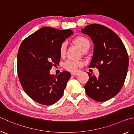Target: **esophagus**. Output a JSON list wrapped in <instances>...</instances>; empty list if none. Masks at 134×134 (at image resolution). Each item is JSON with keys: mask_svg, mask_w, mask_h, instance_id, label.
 <instances>
[{"mask_svg": "<svg viewBox=\"0 0 134 134\" xmlns=\"http://www.w3.org/2000/svg\"><path fill=\"white\" fill-rule=\"evenodd\" d=\"M71 74L72 75H77L79 74V73H78V72H71Z\"/></svg>", "mask_w": 134, "mask_h": 134, "instance_id": "esophagus-1", "label": "esophagus"}]
</instances>
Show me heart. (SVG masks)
I'll return each instance as SVG.
<instances>
[{
	"label": "heart",
	"mask_w": 134,
	"mask_h": 134,
	"mask_svg": "<svg viewBox=\"0 0 134 134\" xmlns=\"http://www.w3.org/2000/svg\"><path fill=\"white\" fill-rule=\"evenodd\" d=\"M74 42L79 46L82 52H84L86 50H88L90 46L89 40L86 37L83 36H79L75 38ZM67 48V43L63 42L61 44L59 53L61 56H64L66 52ZM81 64V63L77 61L68 60L64 63V67L66 70L69 71H74L77 69V68Z\"/></svg>",
	"instance_id": "1"
}]
</instances>
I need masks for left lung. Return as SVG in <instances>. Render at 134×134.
I'll return each mask as SVG.
<instances>
[{
  "label": "left lung",
  "mask_w": 134,
  "mask_h": 134,
  "mask_svg": "<svg viewBox=\"0 0 134 134\" xmlns=\"http://www.w3.org/2000/svg\"><path fill=\"white\" fill-rule=\"evenodd\" d=\"M94 43V53L89 67L98 69L99 76L87 72L89 80L84 88L87 96L98 102H104L117 94L124 84L129 58L122 40L110 29L91 24L81 30Z\"/></svg>",
  "instance_id": "8db88e82"
}]
</instances>
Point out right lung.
Returning <instances> with one entry per match:
<instances>
[{"label":"right lung","instance_id":"1","mask_svg":"<svg viewBox=\"0 0 134 134\" xmlns=\"http://www.w3.org/2000/svg\"><path fill=\"white\" fill-rule=\"evenodd\" d=\"M73 34L71 30L44 27L28 36L18 53V74L26 94L37 103L50 105L62 98L71 74H50L53 65L59 64L61 44Z\"/></svg>","mask_w":134,"mask_h":134}]
</instances>
